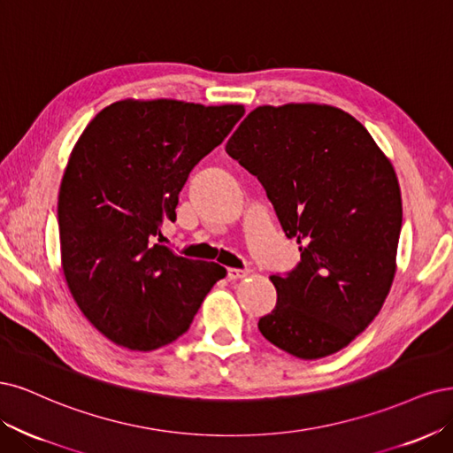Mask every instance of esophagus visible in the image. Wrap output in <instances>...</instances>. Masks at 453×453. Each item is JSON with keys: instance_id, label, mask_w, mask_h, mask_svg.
<instances>
[{"instance_id": "obj_1", "label": "esophagus", "mask_w": 453, "mask_h": 453, "mask_svg": "<svg viewBox=\"0 0 453 453\" xmlns=\"http://www.w3.org/2000/svg\"><path fill=\"white\" fill-rule=\"evenodd\" d=\"M248 274H250V271H248V269H227V279L229 280H241V279H246Z\"/></svg>"}]
</instances>
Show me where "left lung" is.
<instances>
[{
	"instance_id": "obj_1",
	"label": "left lung",
	"mask_w": 453,
	"mask_h": 453,
	"mask_svg": "<svg viewBox=\"0 0 453 453\" xmlns=\"http://www.w3.org/2000/svg\"><path fill=\"white\" fill-rule=\"evenodd\" d=\"M226 152L301 244L299 264L271 276L276 306L257 329L301 359L339 352L380 312L395 276L403 205L389 159L354 116L316 104L257 107Z\"/></svg>"
}]
</instances>
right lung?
I'll return each mask as SVG.
<instances>
[{
    "mask_svg": "<svg viewBox=\"0 0 453 453\" xmlns=\"http://www.w3.org/2000/svg\"><path fill=\"white\" fill-rule=\"evenodd\" d=\"M242 114V105L126 99L82 131L58 196L62 265L79 309L114 344L150 352L177 341L226 276L159 242L189 173Z\"/></svg>",
    "mask_w": 453,
    "mask_h": 453,
    "instance_id": "1",
    "label": "right lung"
}]
</instances>
